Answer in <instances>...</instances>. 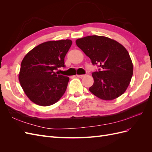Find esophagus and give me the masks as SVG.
Here are the masks:
<instances>
[{"instance_id":"34e87169","label":"esophagus","mask_w":152,"mask_h":152,"mask_svg":"<svg viewBox=\"0 0 152 152\" xmlns=\"http://www.w3.org/2000/svg\"><path fill=\"white\" fill-rule=\"evenodd\" d=\"M85 75H77V77H79V78H82V77H85Z\"/></svg>"}]
</instances>
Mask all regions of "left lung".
Listing matches in <instances>:
<instances>
[{"label": "left lung", "mask_w": 152, "mask_h": 152, "mask_svg": "<svg viewBox=\"0 0 152 152\" xmlns=\"http://www.w3.org/2000/svg\"><path fill=\"white\" fill-rule=\"evenodd\" d=\"M76 44L99 68L92 73L94 84L89 91L98 98L112 100L127 89L133 73V65L126 49L117 41L103 36L79 39Z\"/></svg>", "instance_id": "1"}]
</instances>
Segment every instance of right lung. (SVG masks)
<instances>
[{
    "instance_id": "add662e5",
    "label": "right lung",
    "mask_w": 152,
    "mask_h": 152,
    "mask_svg": "<svg viewBox=\"0 0 152 152\" xmlns=\"http://www.w3.org/2000/svg\"><path fill=\"white\" fill-rule=\"evenodd\" d=\"M72 40L48 41L31 49L21 64L19 80L28 98L40 106L58 102L67 88L69 78L55 72L65 67V57Z\"/></svg>"
}]
</instances>
